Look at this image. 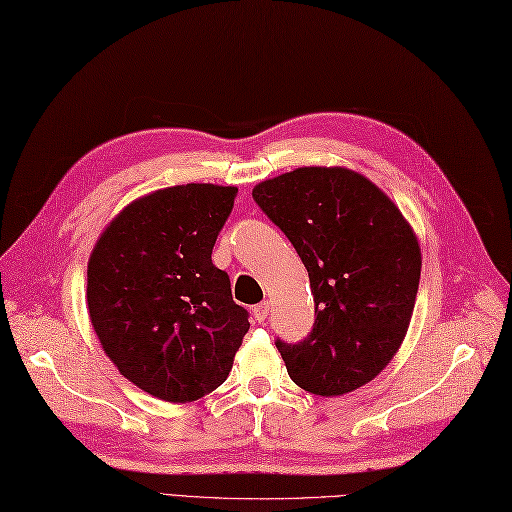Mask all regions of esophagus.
Here are the masks:
<instances>
[{
	"mask_svg": "<svg viewBox=\"0 0 512 512\" xmlns=\"http://www.w3.org/2000/svg\"><path fill=\"white\" fill-rule=\"evenodd\" d=\"M268 303H259V305H255L253 307V318L257 320V322H264L266 318H268Z\"/></svg>",
	"mask_w": 512,
	"mask_h": 512,
	"instance_id": "1",
	"label": "esophagus"
}]
</instances>
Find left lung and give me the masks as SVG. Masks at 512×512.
Returning a JSON list of instances; mask_svg holds the SVG:
<instances>
[{"label":"left lung","mask_w":512,"mask_h":512,"mask_svg":"<svg viewBox=\"0 0 512 512\" xmlns=\"http://www.w3.org/2000/svg\"><path fill=\"white\" fill-rule=\"evenodd\" d=\"M253 199L294 244L316 303L303 342L277 339L287 374L329 398L370 383L398 352L413 316L422 251L411 225L381 188L342 166L266 179Z\"/></svg>","instance_id":"left-lung-1"}]
</instances>
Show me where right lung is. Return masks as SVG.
Listing matches in <instances>:
<instances>
[{
  "mask_svg": "<svg viewBox=\"0 0 512 512\" xmlns=\"http://www.w3.org/2000/svg\"><path fill=\"white\" fill-rule=\"evenodd\" d=\"M238 188L186 183L131 201L88 259V313L127 381L192 402L227 381L248 331L212 248Z\"/></svg>",
  "mask_w": 512,
  "mask_h": 512,
  "instance_id": "1",
  "label": "right lung"
}]
</instances>
